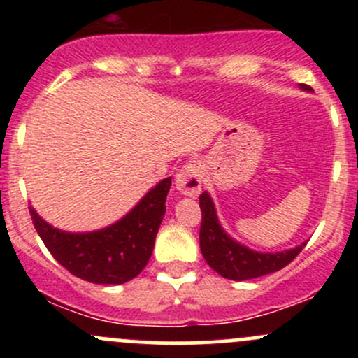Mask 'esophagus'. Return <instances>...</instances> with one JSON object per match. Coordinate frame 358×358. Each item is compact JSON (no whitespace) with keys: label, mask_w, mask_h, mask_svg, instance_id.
I'll use <instances>...</instances> for the list:
<instances>
[{"label":"esophagus","mask_w":358,"mask_h":358,"mask_svg":"<svg viewBox=\"0 0 358 358\" xmlns=\"http://www.w3.org/2000/svg\"><path fill=\"white\" fill-rule=\"evenodd\" d=\"M202 176H203V168L200 165V162L193 159L188 162L182 170L176 175L175 185L183 195L188 196H196L202 188Z\"/></svg>","instance_id":"34e87169"}]
</instances>
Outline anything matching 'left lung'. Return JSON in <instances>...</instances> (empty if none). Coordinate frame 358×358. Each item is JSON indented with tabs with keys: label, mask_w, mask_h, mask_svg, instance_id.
I'll return each instance as SVG.
<instances>
[{
	"label": "left lung",
	"mask_w": 358,
	"mask_h": 358,
	"mask_svg": "<svg viewBox=\"0 0 358 358\" xmlns=\"http://www.w3.org/2000/svg\"><path fill=\"white\" fill-rule=\"evenodd\" d=\"M200 210H202L200 250H202L205 261L220 276L234 279V281H245V279L276 273V271L286 268L306 245V242H303L298 248L276 254L254 252V250L234 242L222 231L212 199L207 192L200 195Z\"/></svg>",
	"instance_id": "8db88e82"
}]
</instances>
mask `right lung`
Wrapping results in <instances>:
<instances>
[{"instance_id": "obj_1", "label": "right lung", "mask_w": 358, "mask_h": 358, "mask_svg": "<svg viewBox=\"0 0 358 358\" xmlns=\"http://www.w3.org/2000/svg\"><path fill=\"white\" fill-rule=\"evenodd\" d=\"M170 187L171 176L148 192L124 219L97 232H62L31 207L30 215L43 244L69 273L97 285H122L136 278L150 261Z\"/></svg>"}]
</instances>
